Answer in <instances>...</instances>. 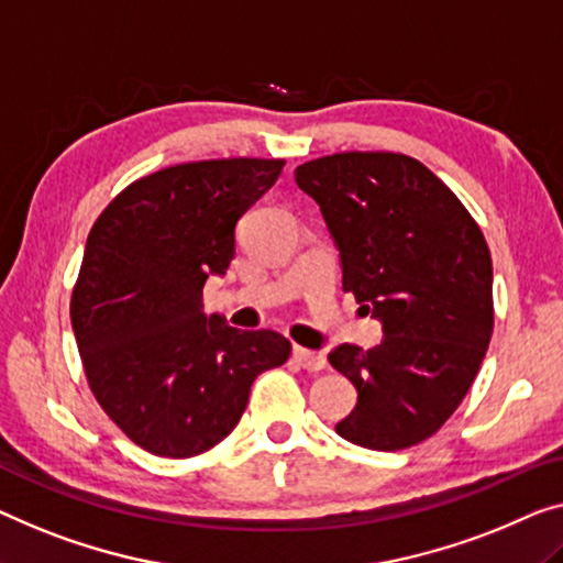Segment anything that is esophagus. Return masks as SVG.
Here are the masks:
<instances>
[{
  "mask_svg": "<svg viewBox=\"0 0 563 563\" xmlns=\"http://www.w3.org/2000/svg\"><path fill=\"white\" fill-rule=\"evenodd\" d=\"M292 358H296V362L303 368H308V372H321V368H325V356L318 354V351H308V349L296 346L292 349Z\"/></svg>",
  "mask_w": 563,
  "mask_h": 563,
  "instance_id": "34e87169",
  "label": "esophagus"
}]
</instances>
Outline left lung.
Wrapping results in <instances>:
<instances>
[{"instance_id": "left-lung-1", "label": "left lung", "mask_w": 563, "mask_h": 563, "mask_svg": "<svg viewBox=\"0 0 563 563\" xmlns=\"http://www.w3.org/2000/svg\"><path fill=\"white\" fill-rule=\"evenodd\" d=\"M341 257L343 290L382 323L374 349L329 362L354 384L343 440L394 452L432 438L475 382L493 333V260L473 217L424 164L346 151L296 169Z\"/></svg>"}]
</instances>
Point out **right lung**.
Wrapping results in <instances>:
<instances>
[{
    "instance_id": "obj_1",
    "label": "right lung",
    "mask_w": 563,
    "mask_h": 563,
    "mask_svg": "<svg viewBox=\"0 0 563 563\" xmlns=\"http://www.w3.org/2000/svg\"><path fill=\"white\" fill-rule=\"evenodd\" d=\"M283 158H212L125 187L88 234L70 300L90 389L123 434L158 457H195L238 427L255 376L288 362L275 331L205 316L238 222L278 181Z\"/></svg>"
}]
</instances>
